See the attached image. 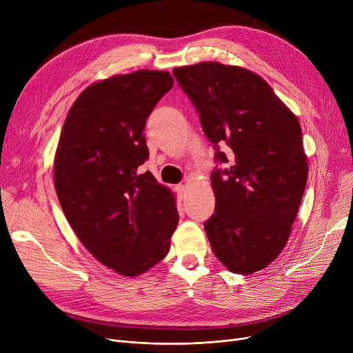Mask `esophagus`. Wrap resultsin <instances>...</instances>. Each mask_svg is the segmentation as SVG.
Segmentation results:
<instances>
[{
	"instance_id": "esophagus-1",
	"label": "esophagus",
	"mask_w": 353,
	"mask_h": 353,
	"mask_svg": "<svg viewBox=\"0 0 353 353\" xmlns=\"http://www.w3.org/2000/svg\"><path fill=\"white\" fill-rule=\"evenodd\" d=\"M174 190H176V193L179 194L180 199H183L184 194H186V186H184V184H177V186L174 188Z\"/></svg>"
}]
</instances>
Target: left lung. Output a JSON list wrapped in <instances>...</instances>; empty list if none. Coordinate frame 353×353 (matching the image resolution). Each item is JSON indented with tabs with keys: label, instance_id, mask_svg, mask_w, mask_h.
Segmentation results:
<instances>
[{
	"label": "left lung",
	"instance_id": "left-lung-1",
	"mask_svg": "<svg viewBox=\"0 0 353 353\" xmlns=\"http://www.w3.org/2000/svg\"><path fill=\"white\" fill-rule=\"evenodd\" d=\"M173 76L213 143L214 160L229 163L210 176L216 208L205 230L212 250L233 273L261 270L283 250L305 193L301 124L262 77L242 67L200 63Z\"/></svg>",
	"mask_w": 353,
	"mask_h": 353
}]
</instances>
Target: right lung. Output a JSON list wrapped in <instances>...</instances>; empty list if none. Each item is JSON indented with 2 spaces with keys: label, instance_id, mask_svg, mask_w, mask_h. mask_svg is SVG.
Masks as SVG:
<instances>
[{
  "label": "right lung",
  "instance_id": "1",
  "mask_svg": "<svg viewBox=\"0 0 353 353\" xmlns=\"http://www.w3.org/2000/svg\"><path fill=\"white\" fill-rule=\"evenodd\" d=\"M173 87L167 71L139 70L87 87L71 105L54 160L70 226L100 263L123 276L165 257L179 223L173 193L150 172L145 120Z\"/></svg>",
  "mask_w": 353,
  "mask_h": 353
}]
</instances>
